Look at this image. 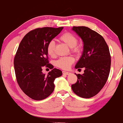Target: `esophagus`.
Listing matches in <instances>:
<instances>
[{"mask_svg":"<svg viewBox=\"0 0 123 123\" xmlns=\"http://www.w3.org/2000/svg\"><path fill=\"white\" fill-rule=\"evenodd\" d=\"M62 74L68 75V74H70V72H65V71H62Z\"/></svg>","mask_w":123,"mask_h":123,"instance_id":"34e87169","label":"esophagus"}]
</instances>
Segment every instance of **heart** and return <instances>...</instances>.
<instances>
[{"instance_id":"b5f03b06","label":"heart","mask_w":123,"mask_h":123,"mask_svg":"<svg viewBox=\"0 0 123 123\" xmlns=\"http://www.w3.org/2000/svg\"><path fill=\"white\" fill-rule=\"evenodd\" d=\"M59 40L64 43L68 46L70 47L72 52L79 54L81 51V47L77 44L78 39L77 36L69 32H66L62 34L59 37ZM47 53L49 55L53 57L55 55V43L53 41H50L47 44L46 48ZM74 60L72 57H64L59 58L56 61L55 65L62 69L67 70L70 68V66L74 62Z\"/></svg>"}]
</instances>
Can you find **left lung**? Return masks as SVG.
Instances as JSON below:
<instances>
[{
    "instance_id": "obj_1",
    "label": "left lung",
    "mask_w": 123,
    "mask_h": 123,
    "mask_svg": "<svg viewBox=\"0 0 123 123\" xmlns=\"http://www.w3.org/2000/svg\"><path fill=\"white\" fill-rule=\"evenodd\" d=\"M72 30L84 43L83 54L75 68L85 70L82 74H76L77 80L72 89L81 98H90L102 90L108 80L111 65L109 49L104 37L90 28L73 26Z\"/></svg>"
}]
</instances>
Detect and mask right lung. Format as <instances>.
<instances>
[{"instance_id": "obj_1", "label": "right lung", "mask_w": 123, "mask_h": 123, "mask_svg": "<svg viewBox=\"0 0 123 123\" xmlns=\"http://www.w3.org/2000/svg\"><path fill=\"white\" fill-rule=\"evenodd\" d=\"M63 28H36L26 34L19 43L14 60L17 81L33 99L40 101L50 96L54 90L55 79L62 75L61 70L49 63L46 48ZM44 66L53 69L47 75L42 72Z\"/></svg>"}]
</instances>
